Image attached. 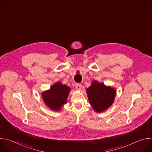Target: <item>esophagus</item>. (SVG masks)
Listing matches in <instances>:
<instances>
[{
    "instance_id": "obj_1",
    "label": "esophagus",
    "mask_w": 152,
    "mask_h": 152,
    "mask_svg": "<svg viewBox=\"0 0 152 152\" xmlns=\"http://www.w3.org/2000/svg\"><path fill=\"white\" fill-rule=\"evenodd\" d=\"M75 87H76V89L77 90H80L81 88H82V85L80 84H79V83H76Z\"/></svg>"
}]
</instances>
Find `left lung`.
I'll return each mask as SVG.
<instances>
[{"label":"left lung","mask_w":152,"mask_h":152,"mask_svg":"<svg viewBox=\"0 0 152 152\" xmlns=\"http://www.w3.org/2000/svg\"><path fill=\"white\" fill-rule=\"evenodd\" d=\"M90 104L97 113H102L111 106L114 100L115 88L105 86L103 83L93 80L91 86L86 89Z\"/></svg>","instance_id":"1"}]
</instances>
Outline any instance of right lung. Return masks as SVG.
<instances>
[{
  "label": "right lung",
  "mask_w": 152,
  "mask_h": 152,
  "mask_svg": "<svg viewBox=\"0 0 152 152\" xmlns=\"http://www.w3.org/2000/svg\"><path fill=\"white\" fill-rule=\"evenodd\" d=\"M70 91L68 86L58 82L51 86L50 90L42 93L41 95L46 105L53 111H59L61 107L66 104Z\"/></svg>",
  "instance_id": "1"
}]
</instances>
